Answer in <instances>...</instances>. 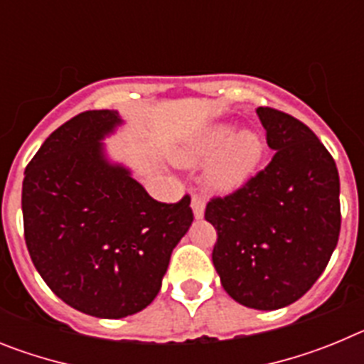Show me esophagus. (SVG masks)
Instances as JSON below:
<instances>
[{
	"mask_svg": "<svg viewBox=\"0 0 364 364\" xmlns=\"http://www.w3.org/2000/svg\"><path fill=\"white\" fill-rule=\"evenodd\" d=\"M191 210H193V215H195V218H197V220H200V218L204 217V211H205V202H204V198L193 197V200H191Z\"/></svg>",
	"mask_w": 364,
	"mask_h": 364,
	"instance_id": "1",
	"label": "esophagus"
}]
</instances>
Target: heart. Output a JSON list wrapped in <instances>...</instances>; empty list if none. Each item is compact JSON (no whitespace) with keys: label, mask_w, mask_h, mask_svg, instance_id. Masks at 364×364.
<instances>
[{"label":"heart","mask_w":364,"mask_h":364,"mask_svg":"<svg viewBox=\"0 0 364 364\" xmlns=\"http://www.w3.org/2000/svg\"><path fill=\"white\" fill-rule=\"evenodd\" d=\"M264 144L252 129L237 131L230 122H215L186 136L173 149V162L180 167L205 166V184L213 191L231 193L252 178L262 159Z\"/></svg>","instance_id":"b5f03b06"}]
</instances>
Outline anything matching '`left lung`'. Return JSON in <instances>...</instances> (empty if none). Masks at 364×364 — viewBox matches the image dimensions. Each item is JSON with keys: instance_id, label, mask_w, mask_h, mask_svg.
I'll list each match as a JSON object with an SVG mask.
<instances>
[{"instance_id": "obj_1", "label": "left lung", "mask_w": 364, "mask_h": 364, "mask_svg": "<svg viewBox=\"0 0 364 364\" xmlns=\"http://www.w3.org/2000/svg\"><path fill=\"white\" fill-rule=\"evenodd\" d=\"M275 151L244 188L205 208L217 230L213 264L231 299L279 310L310 290L337 246L339 173L332 154L297 118L257 109Z\"/></svg>"}]
</instances>
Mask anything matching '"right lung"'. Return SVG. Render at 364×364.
<instances>
[{
	"label": "right lung",
	"mask_w": 364,
	"mask_h": 364,
	"mask_svg": "<svg viewBox=\"0 0 364 364\" xmlns=\"http://www.w3.org/2000/svg\"><path fill=\"white\" fill-rule=\"evenodd\" d=\"M125 120L85 111L38 149L21 189L25 242L50 290L82 314L122 319L147 308L193 222L189 197L162 204L112 160L104 140Z\"/></svg>",
	"instance_id": "1"
}]
</instances>
